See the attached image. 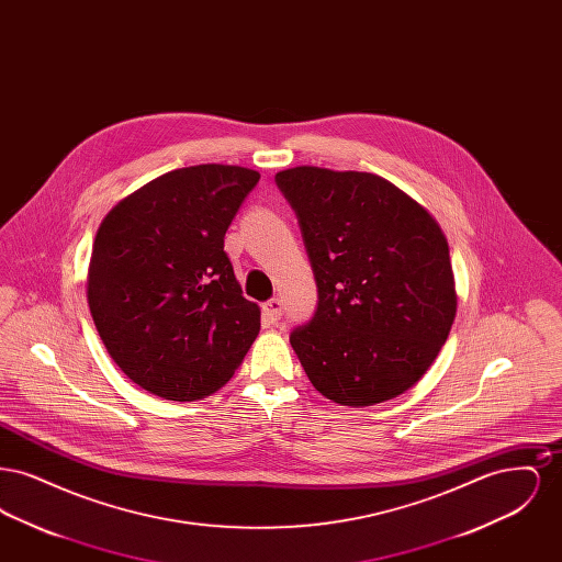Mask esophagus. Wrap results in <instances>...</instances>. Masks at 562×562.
I'll use <instances>...</instances> for the list:
<instances>
[{
	"label": "esophagus",
	"mask_w": 562,
	"mask_h": 562,
	"mask_svg": "<svg viewBox=\"0 0 562 562\" xmlns=\"http://www.w3.org/2000/svg\"><path fill=\"white\" fill-rule=\"evenodd\" d=\"M282 316V301L280 299H269L268 303H263V321L268 324H276Z\"/></svg>",
	"instance_id": "esophagus-1"
}]
</instances>
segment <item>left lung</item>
<instances>
[{
    "label": "left lung",
    "instance_id": "left-lung-1",
    "mask_svg": "<svg viewBox=\"0 0 562 562\" xmlns=\"http://www.w3.org/2000/svg\"><path fill=\"white\" fill-rule=\"evenodd\" d=\"M314 271V316L291 333L328 401L371 406L415 385L457 310L449 244L415 200L371 172L296 166L276 175Z\"/></svg>",
    "mask_w": 562,
    "mask_h": 562
}]
</instances>
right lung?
I'll return each mask as SVG.
<instances>
[{"label":"right lung","instance_id":"right-lung-1","mask_svg":"<svg viewBox=\"0 0 562 562\" xmlns=\"http://www.w3.org/2000/svg\"><path fill=\"white\" fill-rule=\"evenodd\" d=\"M259 172L200 164L166 172L101 223L88 305L113 362L166 401H200L225 385L259 335L225 232Z\"/></svg>","mask_w":562,"mask_h":562}]
</instances>
